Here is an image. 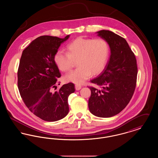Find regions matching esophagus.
<instances>
[{"mask_svg": "<svg viewBox=\"0 0 158 158\" xmlns=\"http://www.w3.org/2000/svg\"><path fill=\"white\" fill-rule=\"evenodd\" d=\"M81 88H82V86H81V85H77V84H76V85H75L76 90H80V89H81Z\"/></svg>", "mask_w": 158, "mask_h": 158, "instance_id": "34e87169", "label": "esophagus"}]
</instances>
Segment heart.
<instances>
[{"label":"heart","instance_id":"heart-1","mask_svg":"<svg viewBox=\"0 0 158 158\" xmlns=\"http://www.w3.org/2000/svg\"><path fill=\"white\" fill-rule=\"evenodd\" d=\"M68 53L58 51L54 61L59 70L67 72L76 61L78 68L64 76L69 82L81 84L93 75L101 73L106 64L109 57V47L102 38L79 37L67 47Z\"/></svg>","mask_w":158,"mask_h":158}]
</instances>
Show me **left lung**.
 Returning a JSON list of instances; mask_svg holds the SVG:
<instances>
[{
  "mask_svg": "<svg viewBox=\"0 0 158 158\" xmlns=\"http://www.w3.org/2000/svg\"><path fill=\"white\" fill-rule=\"evenodd\" d=\"M106 41L110 57L104 69L90 82L88 101L90 113L99 117H111L127 105L135 90L137 66L135 56L124 38L109 30L96 32Z\"/></svg>",
  "mask_w": 158,
  "mask_h": 158,
  "instance_id": "left-lung-1",
  "label": "left lung"
}]
</instances>
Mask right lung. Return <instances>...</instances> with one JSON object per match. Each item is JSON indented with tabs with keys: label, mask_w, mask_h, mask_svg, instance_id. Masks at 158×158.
Returning <instances> with one entry per match:
<instances>
[{
	"label": "right lung",
	"mask_w": 158,
	"mask_h": 158,
	"mask_svg": "<svg viewBox=\"0 0 158 158\" xmlns=\"http://www.w3.org/2000/svg\"><path fill=\"white\" fill-rule=\"evenodd\" d=\"M69 37H39L22 53L18 71V89L30 111L43 120H60L69 111L68 97L75 90L74 84H64L59 90L52 92L61 76L54 56Z\"/></svg>",
	"instance_id": "1"
}]
</instances>
